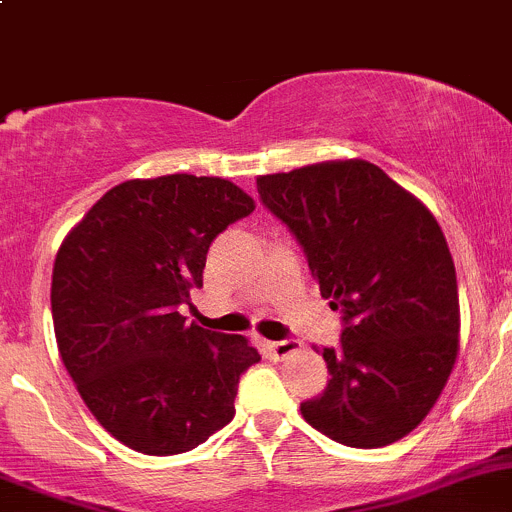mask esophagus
<instances>
[{
    "label": "esophagus",
    "mask_w": 512,
    "mask_h": 512,
    "mask_svg": "<svg viewBox=\"0 0 512 512\" xmlns=\"http://www.w3.org/2000/svg\"><path fill=\"white\" fill-rule=\"evenodd\" d=\"M299 349H302V342H299V339H282V342L267 344V352H270L272 359H285L289 354H297Z\"/></svg>",
    "instance_id": "34e87169"
}]
</instances>
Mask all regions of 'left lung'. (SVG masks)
<instances>
[{
	"label": "left lung",
	"mask_w": 512,
	"mask_h": 512,
	"mask_svg": "<svg viewBox=\"0 0 512 512\" xmlns=\"http://www.w3.org/2000/svg\"><path fill=\"white\" fill-rule=\"evenodd\" d=\"M257 193L342 312L339 344L322 352L332 379L304 401V421L352 448L399 441L433 409L458 352L456 267L436 218L366 160L262 175Z\"/></svg>",
	"instance_id": "1"
}]
</instances>
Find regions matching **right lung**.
Masks as SVG:
<instances>
[{
  "instance_id": "1",
  "label": "right lung",
  "mask_w": 512,
  "mask_h": 512,
  "mask_svg": "<svg viewBox=\"0 0 512 512\" xmlns=\"http://www.w3.org/2000/svg\"><path fill=\"white\" fill-rule=\"evenodd\" d=\"M255 203L223 178L163 175L108 190L61 245L51 317L66 371L96 421L148 456L208 441L260 361L237 334L185 324L208 250Z\"/></svg>"
}]
</instances>
